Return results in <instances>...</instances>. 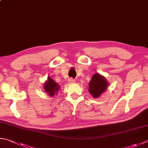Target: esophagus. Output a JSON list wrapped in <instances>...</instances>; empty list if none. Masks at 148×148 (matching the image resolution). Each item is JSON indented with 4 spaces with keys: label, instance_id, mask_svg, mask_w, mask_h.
Returning <instances> with one entry per match:
<instances>
[{
    "label": "esophagus",
    "instance_id": "34e87169",
    "mask_svg": "<svg viewBox=\"0 0 148 148\" xmlns=\"http://www.w3.org/2000/svg\"><path fill=\"white\" fill-rule=\"evenodd\" d=\"M76 81L74 79H72V78H70V79H69V83H76Z\"/></svg>",
    "mask_w": 148,
    "mask_h": 148
}]
</instances>
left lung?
<instances>
[{"mask_svg":"<svg viewBox=\"0 0 148 148\" xmlns=\"http://www.w3.org/2000/svg\"><path fill=\"white\" fill-rule=\"evenodd\" d=\"M108 86V82L106 78L99 73H95L88 83V91L92 96L96 99L106 90Z\"/></svg>","mask_w":148,"mask_h":148,"instance_id":"1","label":"left lung"}]
</instances>
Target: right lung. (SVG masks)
I'll list each match as a JSON object with an SVG mask.
<instances>
[{
  "label": "right lung",
  "mask_w": 148,
  "mask_h": 148,
  "mask_svg": "<svg viewBox=\"0 0 148 148\" xmlns=\"http://www.w3.org/2000/svg\"><path fill=\"white\" fill-rule=\"evenodd\" d=\"M43 88L46 93L49 94V96L53 97L54 95L58 94L57 92L60 89V86L51 78V77L49 76L47 80H46L43 83Z\"/></svg>",
  "instance_id": "add662e5"
}]
</instances>
